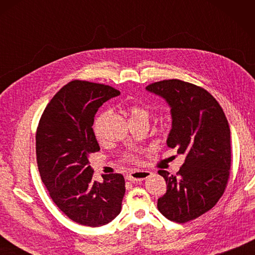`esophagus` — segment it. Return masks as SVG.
Returning <instances> with one entry per match:
<instances>
[{"mask_svg": "<svg viewBox=\"0 0 255 255\" xmlns=\"http://www.w3.org/2000/svg\"><path fill=\"white\" fill-rule=\"evenodd\" d=\"M149 176H150L149 171H133V172L129 173V174H127L126 177L128 181L134 183V182L143 181V180H145V178H148Z\"/></svg>", "mask_w": 255, "mask_h": 255, "instance_id": "obj_1", "label": "esophagus"}]
</instances>
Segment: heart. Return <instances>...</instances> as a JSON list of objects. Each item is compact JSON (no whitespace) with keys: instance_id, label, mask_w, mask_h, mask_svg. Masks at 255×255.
Instances as JSON below:
<instances>
[{"instance_id":"b5f03b06","label":"heart","mask_w":255,"mask_h":255,"mask_svg":"<svg viewBox=\"0 0 255 255\" xmlns=\"http://www.w3.org/2000/svg\"><path fill=\"white\" fill-rule=\"evenodd\" d=\"M128 114L129 116H130V121H137V119H147V121H149L150 118L149 112L145 110V108L141 106H137V105H132L129 107ZM105 117H106V113H101L94 121L93 131L97 139L102 138V127H103V122H104ZM124 160L126 162H134L136 161V156L133 154H126L124 156Z\"/></svg>"}]
</instances>
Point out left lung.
<instances>
[{"label":"left lung","instance_id":"8db88e82","mask_svg":"<svg viewBox=\"0 0 255 255\" xmlns=\"http://www.w3.org/2000/svg\"><path fill=\"white\" fill-rule=\"evenodd\" d=\"M171 106L172 129L167 145L185 154L176 174L160 170L167 183L158 199L160 213L185 224L207 213L225 193L230 177V128L223 108L205 89L172 79L149 84Z\"/></svg>","mask_w":255,"mask_h":255}]
</instances>
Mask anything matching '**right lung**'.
I'll return each mask as SVG.
<instances>
[{
    "label": "right lung",
    "instance_id": "add662e5",
    "mask_svg": "<svg viewBox=\"0 0 255 255\" xmlns=\"http://www.w3.org/2000/svg\"><path fill=\"white\" fill-rule=\"evenodd\" d=\"M113 86L74 80L48 103L36 131V158L52 202L68 218L101 227L121 213L125 178L118 173L94 181L90 155L100 151L93 131L97 110L119 95Z\"/></svg>",
    "mask_w": 255,
    "mask_h": 255
}]
</instances>
